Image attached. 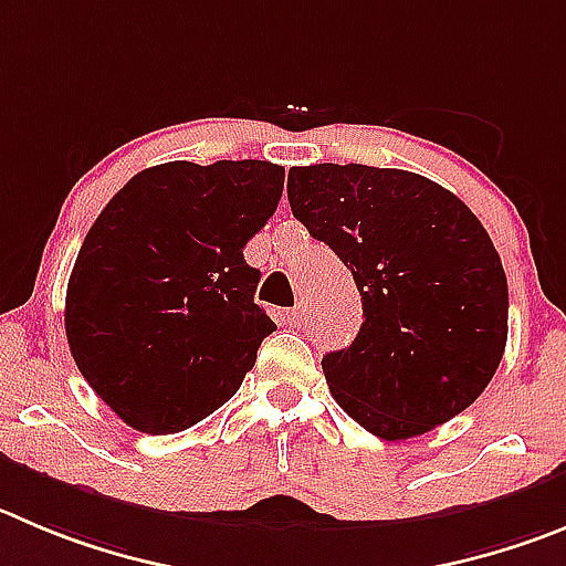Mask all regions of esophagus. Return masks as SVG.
<instances>
[{
    "instance_id": "1",
    "label": "esophagus",
    "mask_w": 566,
    "mask_h": 566,
    "mask_svg": "<svg viewBox=\"0 0 566 566\" xmlns=\"http://www.w3.org/2000/svg\"><path fill=\"white\" fill-rule=\"evenodd\" d=\"M287 324L295 326V329L307 324V307H304V304H298V307L287 310Z\"/></svg>"
}]
</instances>
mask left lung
<instances>
[{
	"label": "left lung",
	"instance_id": "8db88e82",
	"mask_svg": "<svg viewBox=\"0 0 566 566\" xmlns=\"http://www.w3.org/2000/svg\"><path fill=\"white\" fill-rule=\"evenodd\" d=\"M295 220L355 276V343L321 360L357 424L405 441L478 399L509 340V282L483 223L424 176L366 164L293 167Z\"/></svg>",
	"mask_w": 566,
	"mask_h": 566
}]
</instances>
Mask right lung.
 Masks as SVG:
<instances>
[{
  "mask_svg": "<svg viewBox=\"0 0 566 566\" xmlns=\"http://www.w3.org/2000/svg\"><path fill=\"white\" fill-rule=\"evenodd\" d=\"M284 167L167 161L142 170L88 229L66 287V340L125 424L170 436L240 390L276 329L242 256L271 220Z\"/></svg>",
  "mask_w": 566,
  "mask_h": 566,
  "instance_id": "1",
  "label": "right lung"
}]
</instances>
